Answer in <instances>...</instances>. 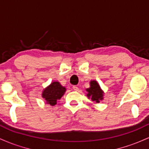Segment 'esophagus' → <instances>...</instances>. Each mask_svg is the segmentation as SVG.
I'll return each instance as SVG.
<instances>
[{
    "mask_svg": "<svg viewBox=\"0 0 149 149\" xmlns=\"http://www.w3.org/2000/svg\"><path fill=\"white\" fill-rule=\"evenodd\" d=\"M73 89L74 91H79V88H78V87L76 86V85H74V86H73Z\"/></svg>",
    "mask_w": 149,
    "mask_h": 149,
    "instance_id": "esophagus-1",
    "label": "esophagus"
}]
</instances>
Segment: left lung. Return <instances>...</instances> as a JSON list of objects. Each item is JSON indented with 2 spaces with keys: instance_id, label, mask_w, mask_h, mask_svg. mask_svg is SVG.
Masks as SVG:
<instances>
[{
  "instance_id": "1",
  "label": "left lung",
  "mask_w": 149,
  "mask_h": 149,
  "mask_svg": "<svg viewBox=\"0 0 149 149\" xmlns=\"http://www.w3.org/2000/svg\"><path fill=\"white\" fill-rule=\"evenodd\" d=\"M88 92V97L91 98L92 101L99 103L100 100H103L104 92L101 90L100 85L95 80H92L90 82V88L87 89Z\"/></svg>"
}]
</instances>
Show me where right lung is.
<instances>
[{
  "label": "right lung",
  "mask_w": 149,
  "mask_h": 149,
  "mask_svg": "<svg viewBox=\"0 0 149 149\" xmlns=\"http://www.w3.org/2000/svg\"><path fill=\"white\" fill-rule=\"evenodd\" d=\"M66 88L61 86L59 82H53L42 92V96L47 104L54 106L57 104V101L64 95Z\"/></svg>",
  "instance_id": "obj_1"
}]
</instances>
